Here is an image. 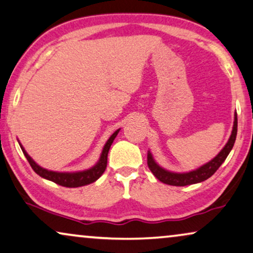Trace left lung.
<instances>
[{"label": "left lung", "mask_w": 253, "mask_h": 253, "mask_svg": "<svg viewBox=\"0 0 253 253\" xmlns=\"http://www.w3.org/2000/svg\"><path fill=\"white\" fill-rule=\"evenodd\" d=\"M236 134H237V114L235 113V121H234V126L233 131H231V136L226 144V146L222 148V151L213 159L212 161L207 162L206 165L202 166V167L196 169V170L184 172V174H177V172H170L168 170H165L164 168H161L157 162L153 160L152 154L148 152L147 153V165L150 170L153 172V175L157 177L159 181L168 185H175V186H185L190 184H196V183L206 181L207 178H210L217 169L220 168V166L223 164V161L226 160L228 154L230 153L231 148H233L235 140H236Z\"/></svg>", "instance_id": "1"}]
</instances>
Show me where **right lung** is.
Here are the masks:
<instances>
[{
	"label": "right lung",
	"mask_w": 253,
	"mask_h": 253,
	"mask_svg": "<svg viewBox=\"0 0 253 253\" xmlns=\"http://www.w3.org/2000/svg\"><path fill=\"white\" fill-rule=\"evenodd\" d=\"M120 130H117L114 132L110 138L107 141L105 147H103L101 157H100V160L98 164H96L94 167H92L88 170H84V171H78V172H56V171H50L47 170V169L41 168L40 166H38L36 162H34L29 154L26 153L25 150L22 147V151L24 155H25L27 161L34 171L37 172L38 175L41 176V177L49 179V181L56 183L58 185L65 186V188H78V186H83V185H87L89 183L95 182L100 176L103 174V171L106 170L107 167V157H108V152L109 148L112 146L114 139L117 136Z\"/></svg>",
	"instance_id": "1"
}]
</instances>
